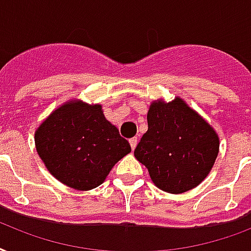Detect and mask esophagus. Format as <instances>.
<instances>
[{"mask_svg": "<svg viewBox=\"0 0 251 251\" xmlns=\"http://www.w3.org/2000/svg\"><path fill=\"white\" fill-rule=\"evenodd\" d=\"M137 141H139V139H137V137H132V139H129V144H131L132 149H135L136 145H137Z\"/></svg>", "mask_w": 251, "mask_h": 251, "instance_id": "34e87169", "label": "esophagus"}]
</instances>
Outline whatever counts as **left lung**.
Returning a JSON list of instances; mask_svg holds the SVG:
<instances>
[{
    "mask_svg": "<svg viewBox=\"0 0 251 251\" xmlns=\"http://www.w3.org/2000/svg\"><path fill=\"white\" fill-rule=\"evenodd\" d=\"M217 153L216 132L182 99L151 104L148 131L135 157L157 187L170 194L196 187L212 169Z\"/></svg>",
    "mask_w": 251,
    "mask_h": 251,
    "instance_id": "left-lung-1",
    "label": "left lung"
}]
</instances>
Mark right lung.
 Listing matches in <instances>:
<instances>
[{"label":"right lung","instance_id":"add662e5","mask_svg":"<svg viewBox=\"0 0 251 251\" xmlns=\"http://www.w3.org/2000/svg\"><path fill=\"white\" fill-rule=\"evenodd\" d=\"M39 156L60 182L75 190L102 184L131 145L106 120L99 104L71 102L57 108L35 133Z\"/></svg>","mask_w":251,"mask_h":251}]
</instances>
